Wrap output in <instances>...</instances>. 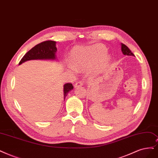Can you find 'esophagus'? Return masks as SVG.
<instances>
[{
    "instance_id": "1",
    "label": "esophagus",
    "mask_w": 158,
    "mask_h": 158,
    "mask_svg": "<svg viewBox=\"0 0 158 158\" xmlns=\"http://www.w3.org/2000/svg\"><path fill=\"white\" fill-rule=\"evenodd\" d=\"M83 84V82H82V81H77V82H76L75 84V88L77 89L78 87L82 86Z\"/></svg>"
}]
</instances>
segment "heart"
Returning <instances> with one entry per match:
<instances>
[{"mask_svg": "<svg viewBox=\"0 0 158 158\" xmlns=\"http://www.w3.org/2000/svg\"><path fill=\"white\" fill-rule=\"evenodd\" d=\"M103 46L94 45L87 48L75 49L69 58L72 67L75 70H83L91 67L95 64V71L102 72L111 61V57L108 54Z\"/></svg>", "mask_w": 158, "mask_h": 158, "instance_id": "1", "label": "heart"}]
</instances>
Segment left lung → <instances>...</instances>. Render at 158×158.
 I'll list each match as a JSON object with an SVG mask.
<instances>
[{
	"instance_id": "left-lung-1",
	"label": "left lung",
	"mask_w": 158,
	"mask_h": 158,
	"mask_svg": "<svg viewBox=\"0 0 158 158\" xmlns=\"http://www.w3.org/2000/svg\"><path fill=\"white\" fill-rule=\"evenodd\" d=\"M121 50L122 53H123L124 55H127V56H134L133 52H131V51L130 50V49L127 48V47L123 44H121Z\"/></svg>"
}]
</instances>
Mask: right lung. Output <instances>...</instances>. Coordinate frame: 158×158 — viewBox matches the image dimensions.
<instances>
[{"mask_svg": "<svg viewBox=\"0 0 158 158\" xmlns=\"http://www.w3.org/2000/svg\"><path fill=\"white\" fill-rule=\"evenodd\" d=\"M55 41H45L35 45L30 51L23 56L19 65L27 60H57L56 52L57 48ZM73 86L72 83H66L64 85V100L66 98L68 92L73 90Z\"/></svg>", "mask_w": 158, "mask_h": 158, "instance_id": "right-lung-1", "label": "right lung"}]
</instances>
